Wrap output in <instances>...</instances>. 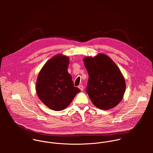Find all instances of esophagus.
<instances>
[{"mask_svg":"<svg viewBox=\"0 0 153 153\" xmlns=\"http://www.w3.org/2000/svg\"><path fill=\"white\" fill-rule=\"evenodd\" d=\"M78 88L80 89V90H81V91H83V90H84V87H83V85H79Z\"/></svg>","mask_w":153,"mask_h":153,"instance_id":"obj_1","label":"esophagus"}]
</instances>
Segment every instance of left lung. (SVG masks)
<instances>
[{
  "label": "left lung",
  "mask_w": 153,
  "mask_h": 153,
  "mask_svg": "<svg viewBox=\"0 0 153 153\" xmlns=\"http://www.w3.org/2000/svg\"><path fill=\"white\" fill-rule=\"evenodd\" d=\"M88 73L86 92L93 104L100 109L108 110L122 100L126 81L118 67L107 55L100 53L84 59Z\"/></svg>",
  "instance_id": "left-lung-1"
}]
</instances>
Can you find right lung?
Instances as JSON below:
<instances>
[{"mask_svg":"<svg viewBox=\"0 0 153 153\" xmlns=\"http://www.w3.org/2000/svg\"><path fill=\"white\" fill-rule=\"evenodd\" d=\"M69 62L68 56L55 55L44 65L37 78L36 89L39 98L54 111L65 109L81 91L74 87L68 72Z\"/></svg>","mask_w":153,"mask_h":153,"instance_id":"right-lung-1","label":"right lung"}]
</instances>
